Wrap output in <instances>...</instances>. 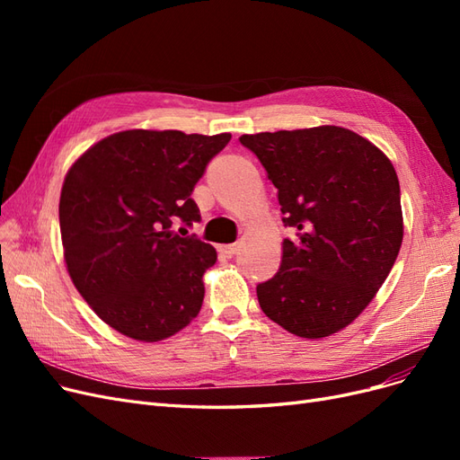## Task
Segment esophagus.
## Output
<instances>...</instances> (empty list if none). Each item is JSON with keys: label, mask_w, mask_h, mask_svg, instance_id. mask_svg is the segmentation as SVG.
<instances>
[{"label": "esophagus", "mask_w": 460, "mask_h": 460, "mask_svg": "<svg viewBox=\"0 0 460 460\" xmlns=\"http://www.w3.org/2000/svg\"><path fill=\"white\" fill-rule=\"evenodd\" d=\"M218 253L225 257V259H232L235 253H238V245L235 243H228V245H220L218 247Z\"/></svg>", "instance_id": "34e87169"}]
</instances>
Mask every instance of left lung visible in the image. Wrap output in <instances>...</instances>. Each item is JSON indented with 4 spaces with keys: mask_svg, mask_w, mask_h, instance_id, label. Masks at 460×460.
<instances>
[{
    "mask_svg": "<svg viewBox=\"0 0 460 460\" xmlns=\"http://www.w3.org/2000/svg\"><path fill=\"white\" fill-rule=\"evenodd\" d=\"M278 190L284 240L278 272L257 286L262 313L299 338H326L365 311L402 242L401 190L384 153L347 128L240 137Z\"/></svg>",
    "mask_w": 460,
    "mask_h": 460,
    "instance_id": "1",
    "label": "left lung"
}]
</instances>
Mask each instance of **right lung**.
<instances>
[{"label":"right lung","mask_w":460,"mask_h":460,"mask_svg":"<svg viewBox=\"0 0 460 460\" xmlns=\"http://www.w3.org/2000/svg\"><path fill=\"white\" fill-rule=\"evenodd\" d=\"M230 137L127 130L97 142L68 171L59 201L68 274L124 336L159 341L201 311L203 274L217 252L188 235L201 220L191 191Z\"/></svg>","instance_id":"add662e5"}]
</instances>
